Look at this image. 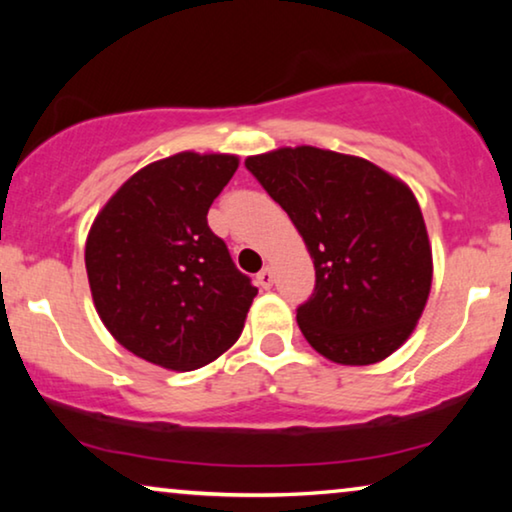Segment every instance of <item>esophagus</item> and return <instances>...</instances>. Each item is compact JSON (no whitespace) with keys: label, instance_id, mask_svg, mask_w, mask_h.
<instances>
[{"label":"esophagus","instance_id":"obj_1","mask_svg":"<svg viewBox=\"0 0 512 512\" xmlns=\"http://www.w3.org/2000/svg\"><path fill=\"white\" fill-rule=\"evenodd\" d=\"M256 282H258V286H261V289H270V286L275 284V272H272L270 265H265V268L258 272Z\"/></svg>","mask_w":512,"mask_h":512}]
</instances>
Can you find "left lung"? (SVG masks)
<instances>
[{
	"instance_id": "8db88e82",
	"label": "left lung",
	"mask_w": 512,
	"mask_h": 512,
	"mask_svg": "<svg viewBox=\"0 0 512 512\" xmlns=\"http://www.w3.org/2000/svg\"><path fill=\"white\" fill-rule=\"evenodd\" d=\"M244 165L310 251L317 286L296 314L305 340L340 366L394 354L415 331L433 279L410 186L366 158L317 146H279Z\"/></svg>"
}]
</instances>
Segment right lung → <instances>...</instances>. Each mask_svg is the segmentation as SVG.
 Returning <instances> with one entry per match:
<instances>
[{
	"label": "right lung",
	"mask_w": 512,
	"mask_h": 512,
	"mask_svg": "<svg viewBox=\"0 0 512 512\" xmlns=\"http://www.w3.org/2000/svg\"><path fill=\"white\" fill-rule=\"evenodd\" d=\"M235 153L181 151L137 170L104 202L86 237L102 324L139 359L195 370L240 338L258 289L207 226Z\"/></svg>",
	"instance_id": "add662e5"
}]
</instances>
